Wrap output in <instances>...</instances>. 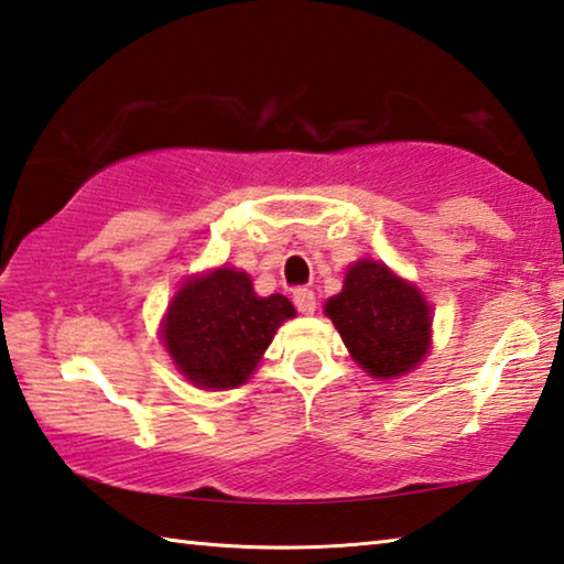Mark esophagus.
<instances>
[{"label": "esophagus", "instance_id": "34e87169", "mask_svg": "<svg viewBox=\"0 0 564 564\" xmlns=\"http://www.w3.org/2000/svg\"><path fill=\"white\" fill-rule=\"evenodd\" d=\"M293 303L295 308H299L303 316H311V313H316V293L311 289H295L293 291Z\"/></svg>", "mask_w": 564, "mask_h": 564}]
</instances>
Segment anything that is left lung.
Returning a JSON list of instances; mask_svg holds the SVG:
<instances>
[{
	"mask_svg": "<svg viewBox=\"0 0 564 564\" xmlns=\"http://www.w3.org/2000/svg\"><path fill=\"white\" fill-rule=\"evenodd\" d=\"M326 316L352 360L373 378L410 373L431 348V305L380 261L350 265L343 291L326 303Z\"/></svg>",
	"mask_w": 564,
	"mask_h": 564,
	"instance_id": "obj_1",
	"label": "left lung"
}]
</instances>
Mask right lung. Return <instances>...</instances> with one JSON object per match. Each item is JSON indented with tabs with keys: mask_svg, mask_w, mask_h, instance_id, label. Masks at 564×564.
Returning a JSON list of instances; mask_svg holds the SVG:
<instances>
[{
	"mask_svg": "<svg viewBox=\"0 0 564 564\" xmlns=\"http://www.w3.org/2000/svg\"><path fill=\"white\" fill-rule=\"evenodd\" d=\"M293 316L285 295L261 299L248 273L221 265L184 281L161 323V340L178 373L196 388H238L259 366L281 323Z\"/></svg>",
	"mask_w": 564,
	"mask_h": 564,
	"instance_id": "right-lung-1",
	"label": "right lung"
}]
</instances>
